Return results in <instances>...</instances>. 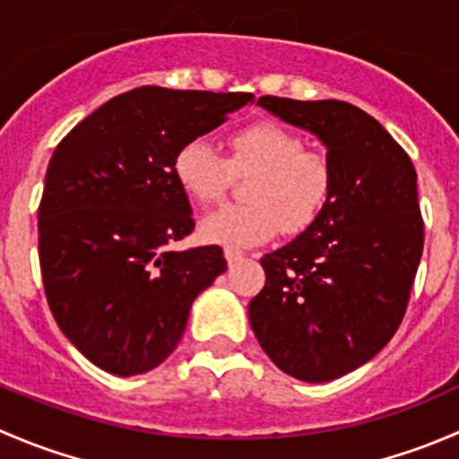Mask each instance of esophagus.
Instances as JSON below:
<instances>
[{"mask_svg":"<svg viewBox=\"0 0 459 459\" xmlns=\"http://www.w3.org/2000/svg\"><path fill=\"white\" fill-rule=\"evenodd\" d=\"M224 257H226V262H229V266H233V264H238L239 259H244V253L235 247H226Z\"/></svg>","mask_w":459,"mask_h":459,"instance_id":"obj_1","label":"esophagus"}]
</instances>
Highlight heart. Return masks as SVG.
<instances>
[{
  "label": "heart",
  "mask_w": 459,
  "mask_h": 459,
  "mask_svg": "<svg viewBox=\"0 0 459 459\" xmlns=\"http://www.w3.org/2000/svg\"><path fill=\"white\" fill-rule=\"evenodd\" d=\"M229 155L206 140L184 143L173 160V175L195 204H215L235 175H251L248 204L224 206L204 217L206 242L257 247L281 229L290 235L311 229L333 193V166L326 155L304 148V140L275 122H253L229 135Z\"/></svg>",
  "instance_id": "obj_1"
}]
</instances>
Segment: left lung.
<instances>
[{"label":"left lung","mask_w":459,"mask_h":459,"mask_svg":"<svg viewBox=\"0 0 459 459\" xmlns=\"http://www.w3.org/2000/svg\"><path fill=\"white\" fill-rule=\"evenodd\" d=\"M326 146L333 193L311 229L262 259L248 304L264 353L302 382H331L388 344L404 319L424 248L413 161L377 119L340 100L259 97Z\"/></svg>","instance_id":"8db88e82"}]
</instances>
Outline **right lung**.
Returning <instances> with one entry per match:
<instances>
[{
  "instance_id": "1",
  "label": "right lung",
  "mask_w": 459,
  "mask_h": 459,
  "mask_svg": "<svg viewBox=\"0 0 459 459\" xmlns=\"http://www.w3.org/2000/svg\"><path fill=\"white\" fill-rule=\"evenodd\" d=\"M248 101L133 88L55 148L37 212L41 277L55 322L95 367L122 377L160 367L193 299L226 271L220 247L170 251L195 229L173 160Z\"/></svg>"
}]
</instances>
